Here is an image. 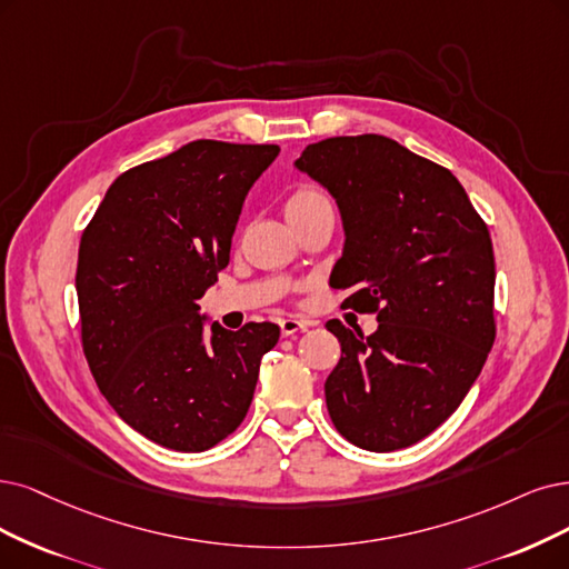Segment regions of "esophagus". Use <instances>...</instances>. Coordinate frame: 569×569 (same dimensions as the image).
<instances>
[{"mask_svg": "<svg viewBox=\"0 0 569 569\" xmlns=\"http://www.w3.org/2000/svg\"><path fill=\"white\" fill-rule=\"evenodd\" d=\"M309 326H311L309 321L288 317V319H283V321H281V335H283V338H290V335H296V332H305Z\"/></svg>", "mask_w": 569, "mask_h": 569, "instance_id": "1", "label": "esophagus"}]
</instances>
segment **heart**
Segmentation results:
<instances>
[{
	"instance_id": "b5f03b06",
	"label": "heart",
	"mask_w": 569,
	"mask_h": 569,
	"mask_svg": "<svg viewBox=\"0 0 569 569\" xmlns=\"http://www.w3.org/2000/svg\"><path fill=\"white\" fill-rule=\"evenodd\" d=\"M321 201H328L323 189H319L317 184H300L290 192V197L286 201V213H290V210L313 206V203H321Z\"/></svg>"
}]
</instances>
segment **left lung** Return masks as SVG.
<instances>
[{
    "mask_svg": "<svg viewBox=\"0 0 569 569\" xmlns=\"http://www.w3.org/2000/svg\"><path fill=\"white\" fill-rule=\"evenodd\" d=\"M296 166L340 206L342 305L380 321L372 335L326 323L342 345L330 419L363 450L408 448L459 408L495 345L488 224L448 168L385 136L311 142Z\"/></svg>",
    "mask_w": 569,
    "mask_h": 569,
    "instance_id": "obj_1",
    "label": "left lung"
}]
</instances>
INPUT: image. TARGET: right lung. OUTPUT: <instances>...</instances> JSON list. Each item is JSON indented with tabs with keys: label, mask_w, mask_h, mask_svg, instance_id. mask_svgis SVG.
Masks as SVG:
<instances>
[{
	"label": "right lung",
	"mask_w": 569,
	"mask_h": 569,
	"mask_svg": "<svg viewBox=\"0 0 569 569\" xmlns=\"http://www.w3.org/2000/svg\"><path fill=\"white\" fill-rule=\"evenodd\" d=\"M279 144L194 140L121 173L77 260L81 349L108 403L144 438L203 452L243 422L279 326L218 323L199 300L229 264L241 206Z\"/></svg>",
	"instance_id": "obj_1"
}]
</instances>
